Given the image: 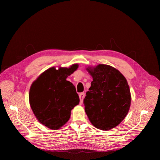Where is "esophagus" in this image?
I'll return each instance as SVG.
<instances>
[{"label": "esophagus", "mask_w": 160, "mask_h": 160, "mask_svg": "<svg viewBox=\"0 0 160 160\" xmlns=\"http://www.w3.org/2000/svg\"><path fill=\"white\" fill-rule=\"evenodd\" d=\"M79 98H80V104H82L83 103V100L85 98V93L84 92H82L79 94Z\"/></svg>", "instance_id": "34e87169"}]
</instances>
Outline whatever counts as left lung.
I'll list each match as a JSON object with an SVG mask.
<instances>
[{
  "instance_id": "1",
  "label": "left lung",
  "mask_w": 160,
  "mask_h": 160,
  "mask_svg": "<svg viewBox=\"0 0 160 160\" xmlns=\"http://www.w3.org/2000/svg\"><path fill=\"white\" fill-rule=\"evenodd\" d=\"M93 81L83 100L85 111L96 128L109 130L126 117L131 103L129 86L125 77L107 64L88 67Z\"/></svg>"
}]
</instances>
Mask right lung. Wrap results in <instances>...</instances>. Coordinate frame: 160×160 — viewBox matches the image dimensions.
<instances>
[{
  "label": "right lung",
  "mask_w": 160,
  "mask_h": 160,
  "mask_svg": "<svg viewBox=\"0 0 160 160\" xmlns=\"http://www.w3.org/2000/svg\"><path fill=\"white\" fill-rule=\"evenodd\" d=\"M78 67L74 64L68 68H51L33 82L30 104L37 119L45 127L53 130L62 127L69 120L72 109L79 104L75 86L66 80Z\"/></svg>",
  "instance_id": "add662e5"
}]
</instances>
